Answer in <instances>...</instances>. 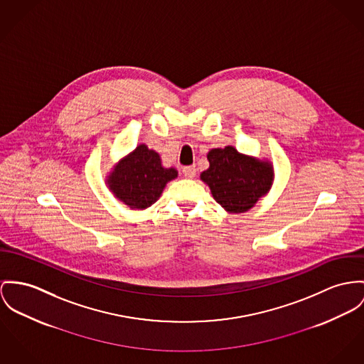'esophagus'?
Segmentation results:
<instances>
[{
  "instance_id": "1",
  "label": "esophagus",
  "mask_w": 364,
  "mask_h": 364,
  "mask_svg": "<svg viewBox=\"0 0 364 364\" xmlns=\"http://www.w3.org/2000/svg\"><path fill=\"white\" fill-rule=\"evenodd\" d=\"M183 174L187 178H194L196 174V166H186V168H183Z\"/></svg>"
}]
</instances>
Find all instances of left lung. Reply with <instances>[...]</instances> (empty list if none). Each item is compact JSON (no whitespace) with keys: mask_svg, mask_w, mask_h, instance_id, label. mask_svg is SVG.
I'll use <instances>...</instances> for the list:
<instances>
[{"mask_svg":"<svg viewBox=\"0 0 364 364\" xmlns=\"http://www.w3.org/2000/svg\"><path fill=\"white\" fill-rule=\"evenodd\" d=\"M208 161L209 168L200 173V180L228 213L248 212L273 186L274 168L269 159L241 154L227 145L210 149Z\"/></svg>","mask_w":364,"mask_h":364,"instance_id":"obj_1","label":"left lung"}]
</instances>
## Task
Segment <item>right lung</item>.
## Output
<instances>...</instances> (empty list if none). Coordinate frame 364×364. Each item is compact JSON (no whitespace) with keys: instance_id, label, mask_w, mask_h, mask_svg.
<instances>
[{"instance_id":"obj_1","label":"right lung","mask_w":364,"mask_h":364,"mask_svg":"<svg viewBox=\"0 0 364 364\" xmlns=\"http://www.w3.org/2000/svg\"><path fill=\"white\" fill-rule=\"evenodd\" d=\"M178 171L165 168L159 154L140 144L120 159L107 176V184L113 196L133 210H144L162 196L168 181Z\"/></svg>"}]
</instances>
